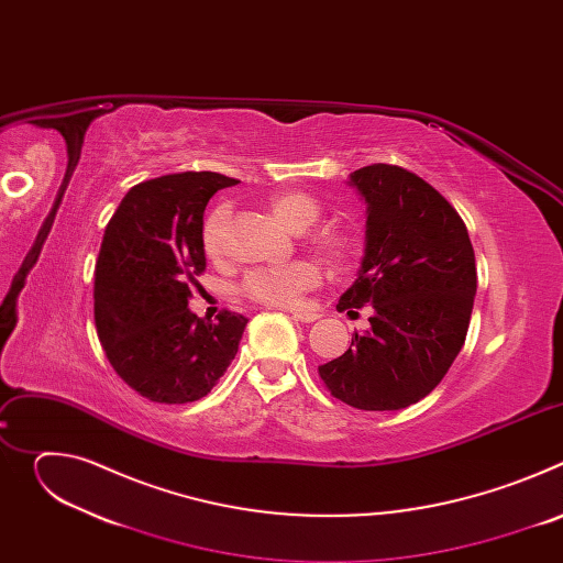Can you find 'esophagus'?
I'll return each mask as SVG.
<instances>
[{
	"instance_id": "obj_1",
	"label": "esophagus",
	"mask_w": 563,
	"mask_h": 563,
	"mask_svg": "<svg viewBox=\"0 0 563 563\" xmlns=\"http://www.w3.org/2000/svg\"><path fill=\"white\" fill-rule=\"evenodd\" d=\"M296 320H300V323H313L316 318H320V313L318 311H311V309H294V311H289Z\"/></svg>"
}]
</instances>
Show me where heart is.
<instances>
[{
	"label": "heart",
	"instance_id": "1",
	"mask_svg": "<svg viewBox=\"0 0 563 563\" xmlns=\"http://www.w3.org/2000/svg\"><path fill=\"white\" fill-rule=\"evenodd\" d=\"M269 209L291 231H302L311 227L320 216V202L311 194L294 191V189L269 196ZM229 220H231V205L222 200L207 213L202 222V231H200L202 250L211 261H220L227 254ZM316 250L334 265H343L350 256L347 240L339 233H323L320 238H316ZM318 283H320V267L313 261L300 258L278 267H258L247 272L243 283H240V291L263 305L298 307L302 296Z\"/></svg>",
	"mask_w": 563,
	"mask_h": 563
}]
</instances>
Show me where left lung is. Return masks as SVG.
I'll list each match as a JSON object with an SVG mask.
<instances>
[{
	"instance_id": "left-lung-1",
	"label": "left lung",
	"mask_w": 563,
	"mask_h": 563,
	"mask_svg": "<svg viewBox=\"0 0 563 563\" xmlns=\"http://www.w3.org/2000/svg\"><path fill=\"white\" fill-rule=\"evenodd\" d=\"M367 205L365 256L336 309L369 330L318 367L332 396L369 410H400L428 396L461 352L470 325L476 265L465 222L423 178L396 165L350 174Z\"/></svg>"
}]
</instances>
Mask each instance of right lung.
I'll return each mask as SVG.
<instances>
[{"label": "right lung", "instance_id": "1", "mask_svg": "<svg viewBox=\"0 0 563 563\" xmlns=\"http://www.w3.org/2000/svg\"><path fill=\"white\" fill-rule=\"evenodd\" d=\"M238 180L185 172L135 185L107 224L96 265V328L118 376L155 404H191L211 391L243 339L247 318L189 309L207 267L202 216Z\"/></svg>", "mask_w": 563, "mask_h": 563}]
</instances>
